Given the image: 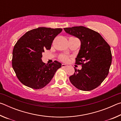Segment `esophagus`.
Returning a JSON list of instances; mask_svg holds the SVG:
<instances>
[{
  "instance_id": "obj_1",
  "label": "esophagus",
  "mask_w": 121,
  "mask_h": 121,
  "mask_svg": "<svg viewBox=\"0 0 121 121\" xmlns=\"http://www.w3.org/2000/svg\"><path fill=\"white\" fill-rule=\"evenodd\" d=\"M68 66V65H66L65 64H62V65H61V67H62V68H66V67H67Z\"/></svg>"
}]
</instances>
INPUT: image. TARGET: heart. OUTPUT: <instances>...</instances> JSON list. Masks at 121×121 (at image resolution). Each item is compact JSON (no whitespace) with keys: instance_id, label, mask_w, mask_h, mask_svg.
Masks as SVG:
<instances>
[{"instance_id":"1","label":"heart","mask_w":121,"mask_h":121,"mask_svg":"<svg viewBox=\"0 0 121 121\" xmlns=\"http://www.w3.org/2000/svg\"><path fill=\"white\" fill-rule=\"evenodd\" d=\"M59 59H60L61 61H62V62H68L69 59H70V57L65 54H61L60 56H59Z\"/></svg>"}]
</instances>
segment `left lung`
<instances>
[{
	"label": "left lung",
	"instance_id": "obj_1",
	"mask_svg": "<svg viewBox=\"0 0 121 121\" xmlns=\"http://www.w3.org/2000/svg\"><path fill=\"white\" fill-rule=\"evenodd\" d=\"M65 31L78 38L81 49L75 63L82 65L81 70L75 68L69 77L71 84L82 91H91L101 84L107 76L112 63L110 47L97 31L83 26L65 28Z\"/></svg>",
	"mask_w": 121,
	"mask_h": 121
}]
</instances>
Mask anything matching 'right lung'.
<instances>
[{
  "label": "right lung",
  "instance_id": "obj_1",
  "mask_svg": "<svg viewBox=\"0 0 121 121\" xmlns=\"http://www.w3.org/2000/svg\"><path fill=\"white\" fill-rule=\"evenodd\" d=\"M62 29L39 27L30 30L16 42L13 50L12 67L23 85L34 89L45 86L54 76L61 63L42 62L43 52L51 49L55 37Z\"/></svg>",
  "mask_w": 121,
  "mask_h": 121
}]
</instances>
